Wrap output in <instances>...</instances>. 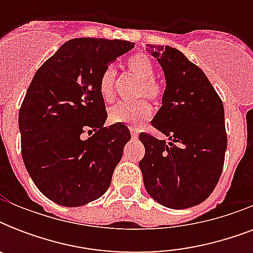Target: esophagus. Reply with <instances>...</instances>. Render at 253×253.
<instances>
[{"mask_svg": "<svg viewBox=\"0 0 253 253\" xmlns=\"http://www.w3.org/2000/svg\"><path fill=\"white\" fill-rule=\"evenodd\" d=\"M130 132H131V136H132V139L138 138V130H136V128H134V127H131Z\"/></svg>", "mask_w": 253, "mask_h": 253, "instance_id": "34e87169", "label": "esophagus"}]
</instances>
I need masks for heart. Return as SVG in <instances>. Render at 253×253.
I'll list each match as a JSON object with an SVG mask.
<instances>
[{
  "label": "heart",
  "mask_w": 253,
  "mask_h": 253,
  "mask_svg": "<svg viewBox=\"0 0 253 253\" xmlns=\"http://www.w3.org/2000/svg\"><path fill=\"white\" fill-rule=\"evenodd\" d=\"M127 71L142 81L139 86V95H146L151 101L158 102L163 95L160 83L155 80V65L146 53H135L126 60ZM115 69L107 67L98 81L99 93L105 101H110L114 95ZM150 103L147 101L126 103L118 102L109 110V121L111 123H122L127 126H139L151 115Z\"/></svg>",
  "instance_id": "obj_1"
}]
</instances>
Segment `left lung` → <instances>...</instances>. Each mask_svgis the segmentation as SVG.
<instances>
[{
    "mask_svg": "<svg viewBox=\"0 0 253 253\" xmlns=\"http://www.w3.org/2000/svg\"><path fill=\"white\" fill-rule=\"evenodd\" d=\"M166 75L163 105L152 126L167 136L146 132L139 139L146 154L139 167L147 193L174 210L204 202L222 174L227 135L219 95L202 69L169 45H148Z\"/></svg>",
    "mask_w": 253,
    "mask_h": 253,
    "instance_id": "obj_1",
    "label": "left lung"
}]
</instances>
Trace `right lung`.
<instances>
[{"instance_id":"add662e5","label":"right lung","mask_w":253,"mask_h":253,"mask_svg":"<svg viewBox=\"0 0 253 253\" xmlns=\"http://www.w3.org/2000/svg\"><path fill=\"white\" fill-rule=\"evenodd\" d=\"M132 48L134 43L118 39L68 41L27 89L18 119L22 158L37 188L61 206L89 204L110 186L131 135L122 123L103 127L107 113L98 81ZM85 130L92 134L87 139Z\"/></svg>"}]
</instances>
